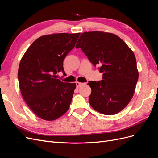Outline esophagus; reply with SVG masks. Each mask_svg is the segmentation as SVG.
Listing matches in <instances>:
<instances>
[{
  "label": "esophagus",
  "mask_w": 158,
  "mask_h": 158,
  "mask_svg": "<svg viewBox=\"0 0 158 158\" xmlns=\"http://www.w3.org/2000/svg\"><path fill=\"white\" fill-rule=\"evenodd\" d=\"M76 86H77V88H78V87L80 86V85H82L83 84H85V83H80V82H76Z\"/></svg>",
  "instance_id": "obj_1"
}]
</instances>
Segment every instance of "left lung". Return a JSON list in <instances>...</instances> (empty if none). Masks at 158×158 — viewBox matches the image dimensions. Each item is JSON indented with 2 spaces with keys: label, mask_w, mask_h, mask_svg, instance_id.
<instances>
[{
  "label": "left lung",
  "mask_w": 158,
  "mask_h": 158,
  "mask_svg": "<svg viewBox=\"0 0 158 158\" xmlns=\"http://www.w3.org/2000/svg\"><path fill=\"white\" fill-rule=\"evenodd\" d=\"M76 47L103 73V80L88 84L90 106L107 115L122 111L132 98L138 79L132 51L117 35L97 31L82 33Z\"/></svg>",
  "instance_id": "1"
}]
</instances>
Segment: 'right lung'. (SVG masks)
Listing matches in <instances>:
<instances>
[{
    "label": "right lung",
    "instance_id": "right-lung-1",
    "mask_svg": "<svg viewBox=\"0 0 158 158\" xmlns=\"http://www.w3.org/2000/svg\"><path fill=\"white\" fill-rule=\"evenodd\" d=\"M80 35L55 33L37 39L21 59L18 72L19 86L27 106L37 117L54 121L68 111L76 88L56 78L64 73L63 60Z\"/></svg>",
    "mask_w": 158,
    "mask_h": 158
}]
</instances>
